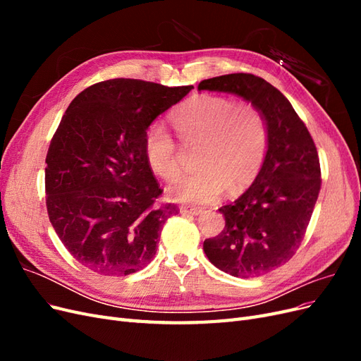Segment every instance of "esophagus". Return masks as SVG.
<instances>
[{"label":"esophagus","mask_w":361,"mask_h":361,"mask_svg":"<svg viewBox=\"0 0 361 361\" xmlns=\"http://www.w3.org/2000/svg\"><path fill=\"white\" fill-rule=\"evenodd\" d=\"M180 214L199 215V214H202V207H197V206H180Z\"/></svg>","instance_id":"34e87169"}]
</instances>
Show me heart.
<instances>
[{
	"label": "heart",
	"mask_w": 361,
	"mask_h": 361,
	"mask_svg": "<svg viewBox=\"0 0 361 361\" xmlns=\"http://www.w3.org/2000/svg\"><path fill=\"white\" fill-rule=\"evenodd\" d=\"M171 123L185 145H200L195 166L167 190L173 202L206 204L227 190L238 192L253 182L268 150V123L251 102L197 94L171 114ZM143 152L149 169L164 180L179 176L178 149L166 126H147Z\"/></svg>",
	"instance_id": "1"
}]
</instances>
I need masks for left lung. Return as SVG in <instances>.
<instances>
[{
    "label": "left lung",
    "instance_id": "obj_1",
    "mask_svg": "<svg viewBox=\"0 0 361 361\" xmlns=\"http://www.w3.org/2000/svg\"><path fill=\"white\" fill-rule=\"evenodd\" d=\"M199 90L241 96L268 123V150L251 187L221 206L223 232L206 239L204 255L227 274L253 279L276 269L297 253L321 190L318 150L285 94L251 73L203 80Z\"/></svg>",
    "mask_w": 361,
    "mask_h": 361
}]
</instances>
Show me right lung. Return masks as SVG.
I'll list each match as a JSON object with an SVG mask.
<instances>
[{
	"label": "right lung",
	"instance_id": "add662e5",
	"mask_svg": "<svg viewBox=\"0 0 361 361\" xmlns=\"http://www.w3.org/2000/svg\"><path fill=\"white\" fill-rule=\"evenodd\" d=\"M192 85L166 87L141 80L90 85L68 106L47 155V209L63 245L81 265L102 276H129L157 255L174 204L147 166V126Z\"/></svg>",
	"mask_w": 361,
	"mask_h": 361
}]
</instances>
